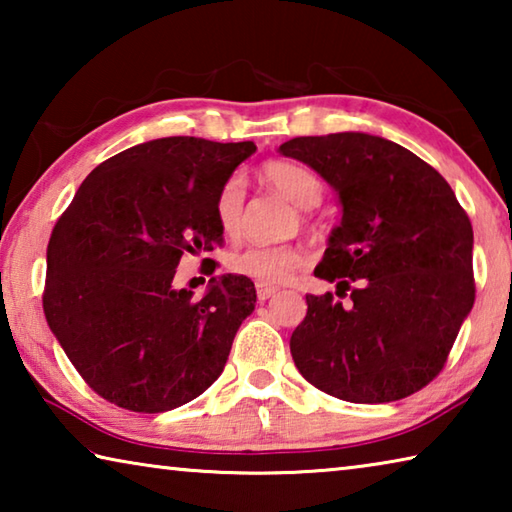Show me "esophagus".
<instances>
[{
    "mask_svg": "<svg viewBox=\"0 0 512 512\" xmlns=\"http://www.w3.org/2000/svg\"><path fill=\"white\" fill-rule=\"evenodd\" d=\"M255 291H257V298L259 300H268L273 296V293L277 291L275 287H271V284H262V282H257L255 284Z\"/></svg>",
    "mask_w": 512,
    "mask_h": 512,
    "instance_id": "obj_1",
    "label": "esophagus"
}]
</instances>
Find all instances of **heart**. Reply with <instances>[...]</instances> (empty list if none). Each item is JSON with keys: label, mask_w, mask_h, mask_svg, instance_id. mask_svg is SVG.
<instances>
[{"label": "heart", "mask_w": 512, "mask_h": 512, "mask_svg": "<svg viewBox=\"0 0 512 512\" xmlns=\"http://www.w3.org/2000/svg\"><path fill=\"white\" fill-rule=\"evenodd\" d=\"M266 185L287 196L293 205L309 210L323 198V183L305 164L293 160H273L262 167ZM246 185L241 176H230L216 194L214 214L223 235L235 237L244 216ZM305 255L291 244H250L228 255V268L232 273L262 284H280L298 271Z\"/></svg>", "instance_id": "1"}]
</instances>
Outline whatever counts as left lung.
I'll list each match as a JSON object with an SVG mask.
<instances>
[{
  "instance_id": "left-lung-1",
  "label": "left lung",
  "mask_w": 512,
  "mask_h": 512,
  "mask_svg": "<svg viewBox=\"0 0 512 512\" xmlns=\"http://www.w3.org/2000/svg\"><path fill=\"white\" fill-rule=\"evenodd\" d=\"M280 153L318 171L343 205L316 277L350 291L307 296L291 357L311 386L354 404L418 393L445 368L474 305L472 223L440 173L366 133L293 137Z\"/></svg>"
}]
</instances>
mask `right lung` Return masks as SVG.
I'll return each instance as SVG.
<instances>
[{
	"instance_id": "1",
	"label": "right lung",
	"mask_w": 512,
	"mask_h": 512,
	"mask_svg": "<svg viewBox=\"0 0 512 512\" xmlns=\"http://www.w3.org/2000/svg\"><path fill=\"white\" fill-rule=\"evenodd\" d=\"M255 151L253 142L198 137L137 144L99 164L60 214L42 309L103 400L135 413L171 411L223 372L241 320L255 309V284L212 277L194 300L173 289V275L185 253L223 244L216 194Z\"/></svg>"
}]
</instances>
